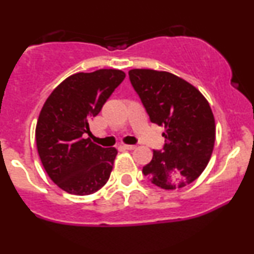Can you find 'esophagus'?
<instances>
[{
    "mask_svg": "<svg viewBox=\"0 0 254 254\" xmlns=\"http://www.w3.org/2000/svg\"><path fill=\"white\" fill-rule=\"evenodd\" d=\"M123 148H124V149H127V150H133V149H136V145H133V144H124Z\"/></svg>",
    "mask_w": 254,
    "mask_h": 254,
    "instance_id": "1",
    "label": "esophagus"
}]
</instances>
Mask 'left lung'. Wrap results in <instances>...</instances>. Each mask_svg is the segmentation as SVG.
Returning a JSON list of instances; mask_svg holds the SVG:
<instances>
[{
	"label": "left lung",
	"mask_w": 254,
	"mask_h": 254,
	"mask_svg": "<svg viewBox=\"0 0 254 254\" xmlns=\"http://www.w3.org/2000/svg\"><path fill=\"white\" fill-rule=\"evenodd\" d=\"M129 76L150 121L165 127L164 151L153 150L143 174L164 190L194 182L210 161L216 137L208 100L196 87L168 71L131 69Z\"/></svg>",
	"instance_id": "left-lung-1"
}]
</instances>
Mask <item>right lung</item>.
I'll use <instances>...</instances> for the list:
<instances>
[{
    "mask_svg": "<svg viewBox=\"0 0 254 254\" xmlns=\"http://www.w3.org/2000/svg\"><path fill=\"white\" fill-rule=\"evenodd\" d=\"M124 77L118 69L76 72L44 103L36 127L37 149L44 170L63 191L86 196L109 180L118 150L93 143L84 133H90L92 119Z\"/></svg>",
    "mask_w": 254,
    "mask_h": 254,
    "instance_id": "1",
    "label": "right lung"
}]
</instances>
